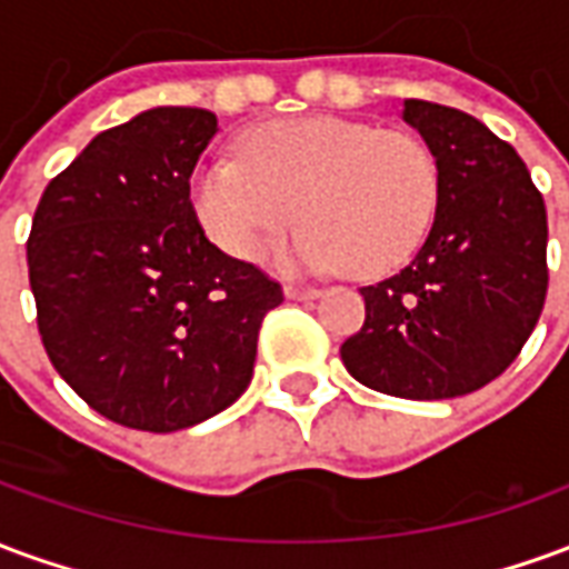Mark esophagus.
<instances>
[{
	"mask_svg": "<svg viewBox=\"0 0 569 569\" xmlns=\"http://www.w3.org/2000/svg\"><path fill=\"white\" fill-rule=\"evenodd\" d=\"M283 292L286 298H292V301H310V298L320 296V289H313V286H286Z\"/></svg>",
	"mask_w": 569,
	"mask_h": 569,
	"instance_id": "34e87169",
	"label": "esophagus"
}]
</instances>
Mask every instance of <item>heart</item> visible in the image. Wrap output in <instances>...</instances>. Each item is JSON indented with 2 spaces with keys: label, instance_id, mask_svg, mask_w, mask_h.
<instances>
[{
  "label": "heart",
  "instance_id": "obj_1",
  "mask_svg": "<svg viewBox=\"0 0 569 569\" xmlns=\"http://www.w3.org/2000/svg\"><path fill=\"white\" fill-rule=\"evenodd\" d=\"M439 188L436 154L408 130L286 118L247 130L240 158L198 163L188 200L203 234L240 261L261 259L298 212L308 224L277 252L283 268L383 277L420 249Z\"/></svg>",
  "mask_w": 569,
  "mask_h": 569
}]
</instances>
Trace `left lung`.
<instances>
[{
  "label": "left lung",
  "instance_id": "1",
  "mask_svg": "<svg viewBox=\"0 0 569 569\" xmlns=\"http://www.w3.org/2000/svg\"><path fill=\"white\" fill-rule=\"evenodd\" d=\"M402 121L439 161V207L423 247L362 286L366 322L341 345L347 371L399 399H453L509 369L546 289V203L518 151L451 106L406 100Z\"/></svg>",
  "mask_w": 569,
  "mask_h": 569
}]
</instances>
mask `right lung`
Listing matches in <instances>:
<instances>
[{
	"instance_id": "1",
	"label": "right lung",
	"mask_w": 569,
	"mask_h": 569,
	"mask_svg": "<svg viewBox=\"0 0 569 569\" xmlns=\"http://www.w3.org/2000/svg\"><path fill=\"white\" fill-rule=\"evenodd\" d=\"M219 133L207 109L154 106L97 133L44 188L27 240L39 335L103 418L176 432L252 381L280 283L212 247L188 200Z\"/></svg>"
}]
</instances>
